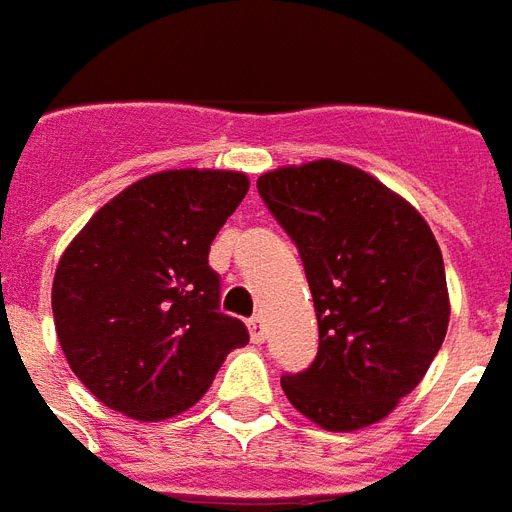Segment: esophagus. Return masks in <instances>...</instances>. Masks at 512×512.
<instances>
[{
	"label": "esophagus",
	"mask_w": 512,
	"mask_h": 512,
	"mask_svg": "<svg viewBox=\"0 0 512 512\" xmlns=\"http://www.w3.org/2000/svg\"><path fill=\"white\" fill-rule=\"evenodd\" d=\"M248 331H250V339L256 344L264 342V336H267V331H264V320L262 317H253V320L248 322Z\"/></svg>",
	"instance_id": "esophagus-1"
}]
</instances>
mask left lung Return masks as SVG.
Instances as JSON below:
<instances>
[{"label": "left lung", "mask_w": 512, "mask_h": 512, "mask_svg": "<svg viewBox=\"0 0 512 512\" xmlns=\"http://www.w3.org/2000/svg\"><path fill=\"white\" fill-rule=\"evenodd\" d=\"M256 187L295 239L320 325L314 364L281 378V389L331 433L386 419L447 336V273L427 220L339 159L267 170Z\"/></svg>", "instance_id": "1"}]
</instances>
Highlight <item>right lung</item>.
<instances>
[{
	"label": "right lung",
	"mask_w": 512,
	"mask_h": 512,
	"mask_svg": "<svg viewBox=\"0 0 512 512\" xmlns=\"http://www.w3.org/2000/svg\"><path fill=\"white\" fill-rule=\"evenodd\" d=\"M250 179L239 170L151 173L118 192L63 250L54 331L85 389L137 422L179 416L212 386L248 328L217 311L209 248Z\"/></svg>",
	"instance_id": "add662e5"
}]
</instances>
